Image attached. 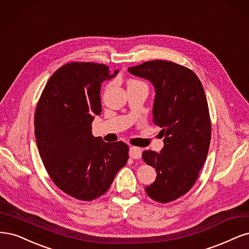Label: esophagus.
<instances>
[{
  "label": "esophagus",
  "mask_w": 249,
  "mask_h": 249,
  "mask_svg": "<svg viewBox=\"0 0 249 249\" xmlns=\"http://www.w3.org/2000/svg\"><path fill=\"white\" fill-rule=\"evenodd\" d=\"M129 156L133 159H139L142 156V150L138 147H130L129 149Z\"/></svg>",
  "instance_id": "1"
}]
</instances>
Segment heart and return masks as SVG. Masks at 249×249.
Instances as JSON below:
<instances>
[{
  "label": "heart",
  "instance_id": "heart-1",
  "mask_svg": "<svg viewBox=\"0 0 249 249\" xmlns=\"http://www.w3.org/2000/svg\"><path fill=\"white\" fill-rule=\"evenodd\" d=\"M133 83H140L139 81H135V79H130L129 82H128V84H133Z\"/></svg>",
  "mask_w": 249,
  "mask_h": 249
}]
</instances>
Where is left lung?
<instances>
[{"label": "left lung", "mask_w": 249, "mask_h": 249, "mask_svg": "<svg viewBox=\"0 0 249 249\" xmlns=\"http://www.w3.org/2000/svg\"><path fill=\"white\" fill-rule=\"evenodd\" d=\"M155 88L153 123L161 127L164 147L142 152V160L155 167L156 180L145 187L147 195L166 204L195 185L207 159L211 120L202 83L194 71L170 61H148L128 68Z\"/></svg>", "instance_id": "obj_1"}]
</instances>
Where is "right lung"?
<instances>
[{
  "instance_id": "right-lung-1",
  "label": "right lung",
  "mask_w": 249,
  "mask_h": 249,
  "mask_svg": "<svg viewBox=\"0 0 249 249\" xmlns=\"http://www.w3.org/2000/svg\"><path fill=\"white\" fill-rule=\"evenodd\" d=\"M109 72L104 64H65L37 103L35 138L45 170L63 192L79 200L106 194L128 160L125 142H104L91 131L94 116L101 113V84L118 70Z\"/></svg>"
}]
</instances>
